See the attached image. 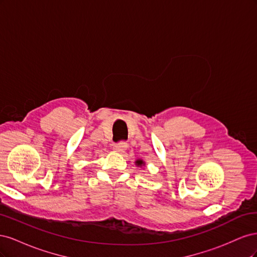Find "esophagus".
<instances>
[{
  "label": "esophagus",
  "mask_w": 257,
  "mask_h": 257,
  "mask_svg": "<svg viewBox=\"0 0 257 257\" xmlns=\"http://www.w3.org/2000/svg\"><path fill=\"white\" fill-rule=\"evenodd\" d=\"M126 148H127L126 143H120L113 146V150L118 153H124L126 150Z\"/></svg>",
  "instance_id": "obj_1"
}]
</instances>
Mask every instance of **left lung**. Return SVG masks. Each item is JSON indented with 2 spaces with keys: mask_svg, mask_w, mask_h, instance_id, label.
<instances>
[{
  "mask_svg": "<svg viewBox=\"0 0 257 257\" xmlns=\"http://www.w3.org/2000/svg\"><path fill=\"white\" fill-rule=\"evenodd\" d=\"M135 164L137 167H141V168H145V166H146V163L143 160H136Z\"/></svg>",
  "mask_w": 257,
  "mask_h": 257,
  "instance_id": "left-lung-1",
  "label": "left lung"
}]
</instances>
